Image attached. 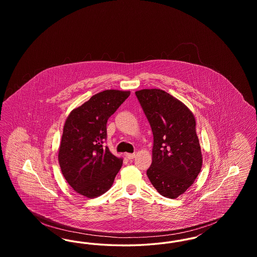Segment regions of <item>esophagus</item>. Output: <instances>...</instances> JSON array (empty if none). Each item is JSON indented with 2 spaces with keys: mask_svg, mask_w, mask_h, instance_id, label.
I'll return each instance as SVG.
<instances>
[{
  "mask_svg": "<svg viewBox=\"0 0 257 257\" xmlns=\"http://www.w3.org/2000/svg\"><path fill=\"white\" fill-rule=\"evenodd\" d=\"M125 156L127 157V159L132 160L134 159L135 157H136V154L135 153H126Z\"/></svg>",
  "mask_w": 257,
  "mask_h": 257,
  "instance_id": "esophagus-1",
  "label": "esophagus"
}]
</instances>
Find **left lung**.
<instances>
[{
	"instance_id": "1",
	"label": "left lung",
	"mask_w": 257,
	"mask_h": 257,
	"mask_svg": "<svg viewBox=\"0 0 257 257\" xmlns=\"http://www.w3.org/2000/svg\"><path fill=\"white\" fill-rule=\"evenodd\" d=\"M135 93L154 139L147 176L162 196L176 198L193 185L202 166L196 118L180 100L162 89Z\"/></svg>"
}]
</instances>
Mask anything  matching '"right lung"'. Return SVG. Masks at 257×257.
I'll list each match as a JSON object with an SVG mask.
<instances>
[{"mask_svg":"<svg viewBox=\"0 0 257 257\" xmlns=\"http://www.w3.org/2000/svg\"><path fill=\"white\" fill-rule=\"evenodd\" d=\"M130 91L107 89L74 109L67 116L59 149L61 172L78 194L93 198L106 193L122 166V158L103 147L107 121Z\"/></svg>","mask_w":257,"mask_h":257,"instance_id":"obj_1","label":"right lung"}]
</instances>
